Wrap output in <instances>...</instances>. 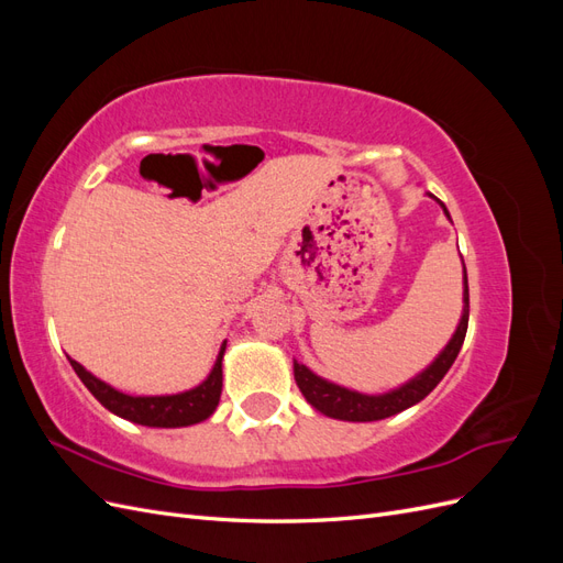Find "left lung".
<instances>
[{"label": "left lung", "mask_w": 563, "mask_h": 563, "mask_svg": "<svg viewBox=\"0 0 563 563\" xmlns=\"http://www.w3.org/2000/svg\"><path fill=\"white\" fill-rule=\"evenodd\" d=\"M430 197H434V195H430ZM441 207H444V203H441ZM444 211H446V207H444ZM446 216H449V211H446ZM463 300H465L463 317H460V323H457L453 338L449 340V345L441 350L437 360L413 380H408L406 385L391 389V391H385V395L373 397V395H360V391H352L347 387L333 385L329 380L314 376V373L308 366L294 362V376H296V383L302 391V397L308 399L319 413L329 416V418H338V420H350V422L383 420V418H389V416H397V413L404 411V408L422 401L441 383V378L446 376L449 368L455 362L460 347H463V343H465L467 321H470L467 269H465Z\"/></svg>", "instance_id": "1"}]
</instances>
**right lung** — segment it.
I'll return each instance as SVG.
<instances>
[{"label":"right lung","instance_id":"add662e5","mask_svg":"<svg viewBox=\"0 0 563 563\" xmlns=\"http://www.w3.org/2000/svg\"><path fill=\"white\" fill-rule=\"evenodd\" d=\"M225 345L228 343H223V347H220L218 360L207 380L197 385L195 389L180 391V395H166V397L124 395V391H119L108 383L91 376V373L75 360H70V364L79 376V380L87 385L91 395L103 404L110 413L131 422L147 424V428H187V424L207 420L216 411V406L220 401V391H223Z\"/></svg>","mask_w":563,"mask_h":563}]
</instances>
